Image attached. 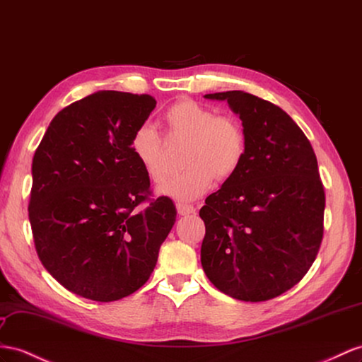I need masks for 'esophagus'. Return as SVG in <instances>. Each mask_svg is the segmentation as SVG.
I'll return each instance as SVG.
<instances>
[{"mask_svg":"<svg viewBox=\"0 0 362 362\" xmlns=\"http://www.w3.org/2000/svg\"><path fill=\"white\" fill-rule=\"evenodd\" d=\"M177 212L180 216H188V214H194L196 212V208H194L192 205H188V203H177Z\"/></svg>","mask_w":362,"mask_h":362,"instance_id":"1","label":"esophagus"}]
</instances>
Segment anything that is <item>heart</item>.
Returning a JSON list of instances; mask_svg holds the SVG:
<instances>
[{
  "mask_svg": "<svg viewBox=\"0 0 362 362\" xmlns=\"http://www.w3.org/2000/svg\"><path fill=\"white\" fill-rule=\"evenodd\" d=\"M166 133L171 139L188 141L183 165L187 170L165 180L159 192L177 200H192L206 192L217 180H226L242 166L247 137L245 127L234 116L218 111L194 99H180L163 115ZM129 150L153 182L165 174L163 141L150 125H141L129 139Z\"/></svg>",
  "mask_w": 362,
  "mask_h": 362,
  "instance_id": "b5f03b06",
  "label": "heart"
}]
</instances>
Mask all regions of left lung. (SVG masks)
I'll list each match as a JSON object with an SVG mask.
<instances>
[{
  "instance_id": "1",
  "label": "left lung",
  "mask_w": 362,
  "mask_h": 362,
  "mask_svg": "<svg viewBox=\"0 0 362 362\" xmlns=\"http://www.w3.org/2000/svg\"><path fill=\"white\" fill-rule=\"evenodd\" d=\"M228 100L247 137L238 171L206 197L202 266L218 291L266 301L301 281L320 251L326 194L317 156L280 107L245 91L211 93Z\"/></svg>"
}]
</instances>
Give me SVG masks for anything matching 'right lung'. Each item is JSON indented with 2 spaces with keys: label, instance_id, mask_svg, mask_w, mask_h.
Returning a JSON list of instances; mask_svg holds the SVG:
<instances>
[{
  "label": "right lung",
  "instance_id": "add662e5",
  "mask_svg": "<svg viewBox=\"0 0 362 362\" xmlns=\"http://www.w3.org/2000/svg\"><path fill=\"white\" fill-rule=\"evenodd\" d=\"M156 107L150 95L104 90L53 117L32 162L29 220L36 252L67 291L108 303L142 287L175 221L151 197L129 139Z\"/></svg>",
  "mask_w": 362,
  "mask_h": 362
}]
</instances>
